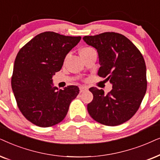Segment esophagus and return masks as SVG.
<instances>
[{
	"label": "esophagus",
	"mask_w": 160,
	"mask_h": 160,
	"mask_svg": "<svg viewBox=\"0 0 160 160\" xmlns=\"http://www.w3.org/2000/svg\"><path fill=\"white\" fill-rule=\"evenodd\" d=\"M88 90V88L86 86H80V92L82 93V92H84V91H86Z\"/></svg>",
	"instance_id": "1"
}]
</instances>
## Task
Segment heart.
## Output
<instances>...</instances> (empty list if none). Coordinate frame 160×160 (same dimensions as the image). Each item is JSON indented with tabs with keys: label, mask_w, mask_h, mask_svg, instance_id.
<instances>
[{
	"label": "heart",
	"mask_w": 160,
	"mask_h": 160,
	"mask_svg": "<svg viewBox=\"0 0 160 160\" xmlns=\"http://www.w3.org/2000/svg\"><path fill=\"white\" fill-rule=\"evenodd\" d=\"M91 50H93L92 48H90V47H85V48H82L81 50H80V53L81 52H88V51H90Z\"/></svg>",
	"instance_id": "heart-1"
}]
</instances>
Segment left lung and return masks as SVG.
Masks as SVG:
<instances>
[{"label":"left lung","mask_w":160,"mask_h":160,"mask_svg":"<svg viewBox=\"0 0 160 160\" xmlns=\"http://www.w3.org/2000/svg\"><path fill=\"white\" fill-rule=\"evenodd\" d=\"M97 49L100 67L98 75L112 85L108 94L89 88L92 102L87 109L91 118L106 126H117L129 120L139 109L146 92V67L141 52L122 34L105 32L82 38Z\"/></svg>","instance_id":"left-lung-1"}]
</instances>
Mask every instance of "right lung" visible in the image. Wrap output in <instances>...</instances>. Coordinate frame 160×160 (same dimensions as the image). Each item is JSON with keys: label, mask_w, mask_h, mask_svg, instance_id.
<instances>
[{"label": "right lung", "mask_w": 160, "mask_h": 160, "mask_svg": "<svg viewBox=\"0 0 160 160\" xmlns=\"http://www.w3.org/2000/svg\"><path fill=\"white\" fill-rule=\"evenodd\" d=\"M81 39L47 31L22 47L14 61L12 88L25 118L40 127L54 126L67 116L79 88L60 89L52 85V75L60 71L66 55Z\"/></svg>", "instance_id": "right-lung-1"}]
</instances>
